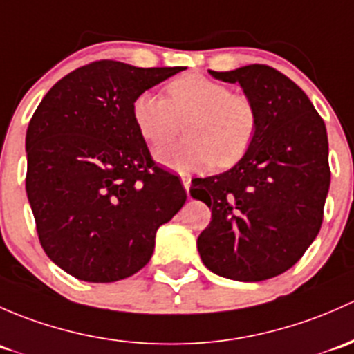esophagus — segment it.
I'll return each mask as SVG.
<instances>
[{
  "mask_svg": "<svg viewBox=\"0 0 354 354\" xmlns=\"http://www.w3.org/2000/svg\"><path fill=\"white\" fill-rule=\"evenodd\" d=\"M180 180H182V185H184V189H185V191L189 192V187H191V177H185V176H182V177H180Z\"/></svg>",
  "mask_w": 354,
  "mask_h": 354,
  "instance_id": "obj_1",
  "label": "esophagus"
}]
</instances>
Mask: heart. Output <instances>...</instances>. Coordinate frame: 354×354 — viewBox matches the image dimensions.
Segmentation results:
<instances>
[{
    "label": "heart",
    "instance_id": "b5f03b06",
    "mask_svg": "<svg viewBox=\"0 0 354 354\" xmlns=\"http://www.w3.org/2000/svg\"><path fill=\"white\" fill-rule=\"evenodd\" d=\"M167 93L169 100L147 90L131 104L134 127L151 148L169 143L185 121L187 138L160 148L156 162L185 172L213 163L225 169L245 155L257 129L256 109L249 98L199 73L177 76L167 85Z\"/></svg>",
    "mask_w": 354,
    "mask_h": 354
}]
</instances>
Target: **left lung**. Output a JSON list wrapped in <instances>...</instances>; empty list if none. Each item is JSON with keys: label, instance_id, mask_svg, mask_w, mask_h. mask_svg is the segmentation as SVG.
<instances>
[{"label": "left lung", "instance_id": "obj_1", "mask_svg": "<svg viewBox=\"0 0 354 354\" xmlns=\"http://www.w3.org/2000/svg\"><path fill=\"white\" fill-rule=\"evenodd\" d=\"M252 102L257 129L230 170L196 178L194 199L211 209L198 236L204 266L235 281H264L297 264L322 225L330 184L322 118L304 90L264 64L211 71Z\"/></svg>", "mask_w": 354, "mask_h": 354}]
</instances>
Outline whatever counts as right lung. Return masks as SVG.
Here are the masks:
<instances>
[{
	"instance_id": "add662e5",
	"label": "right lung",
	"mask_w": 354,
	"mask_h": 354,
	"mask_svg": "<svg viewBox=\"0 0 354 354\" xmlns=\"http://www.w3.org/2000/svg\"><path fill=\"white\" fill-rule=\"evenodd\" d=\"M184 68L97 61L39 104L25 138L27 198L50 261L82 281L112 283L150 261L160 225L185 203L131 119L134 97Z\"/></svg>"
}]
</instances>
